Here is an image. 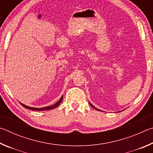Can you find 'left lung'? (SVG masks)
Segmentation results:
<instances>
[{
  "label": "left lung",
  "mask_w": 153,
  "mask_h": 153,
  "mask_svg": "<svg viewBox=\"0 0 153 153\" xmlns=\"http://www.w3.org/2000/svg\"><path fill=\"white\" fill-rule=\"evenodd\" d=\"M89 103H90V105H91V106H92V107L93 108H94V109H96V110H98V111H100V110H99V109H98V108H96L95 107H94V106H93V105H92V104H91V103H90V102H89Z\"/></svg>",
  "instance_id": "1"
}]
</instances>
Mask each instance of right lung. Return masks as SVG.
<instances>
[{
  "label": "right lung",
  "mask_w": 153,
  "mask_h": 153,
  "mask_svg": "<svg viewBox=\"0 0 153 153\" xmlns=\"http://www.w3.org/2000/svg\"><path fill=\"white\" fill-rule=\"evenodd\" d=\"M63 96H62L61 99L59 100L58 102H56L55 105H51V106H48V107H42V108H35V107H28L27 105H25L24 104H22V103L20 102V104L22 105L23 107L28 108V109H30V110H32V111H47V110H51V109H53V108H56V107H58L59 105L60 104V103L62 102V100H63Z\"/></svg>",
  "instance_id": "obj_1"
}]
</instances>
